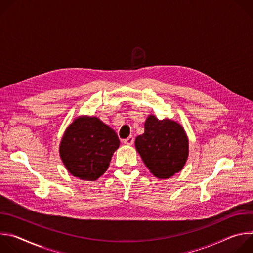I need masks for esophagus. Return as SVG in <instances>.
Returning a JSON list of instances; mask_svg holds the SVG:
<instances>
[{
    "instance_id": "34e87169",
    "label": "esophagus",
    "mask_w": 253,
    "mask_h": 253,
    "mask_svg": "<svg viewBox=\"0 0 253 253\" xmlns=\"http://www.w3.org/2000/svg\"><path fill=\"white\" fill-rule=\"evenodd\" d=\"M123 142L126 144V145H132V144L134 143V137L133 136H129L128 138L124 139Z\"/></svg>"
}]
</instances>
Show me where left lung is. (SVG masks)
I'll list each match as a JSON object with an SVG mask.
<instances>
[{"mask_svg": "<svg viewBox=\"0 0 253 253\" xmlns=\"http://www.w3.org/2000/svg\"><path fill=\"white\" fill-rule=\"evenodd\" d=\"M145 132L135 140L143 162L158 178H169L181 170L188 156V140L181 125L150 115Z\"/></svg>", "mask_w": 253, "mask_h": 253, "instance_id": "1", "label": "left lung"}]
</instances>
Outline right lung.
<instances>
[{"mask_svg": "<svg viewBox=\"0 0 253 253\" xmlns=\"http://www.w3.org/2000/svg\"><path fill=\"white\" fill-rule=\"evenodd\" d=\"M119 144L115 131L99 118L82 116L67 128L60 155L72 175L90 181L107 170Z\"/></svg>", "mask_w": 253, "mask_h": 253, "instance_id": "add662e5", "label": "right lung"}]
</instances>
